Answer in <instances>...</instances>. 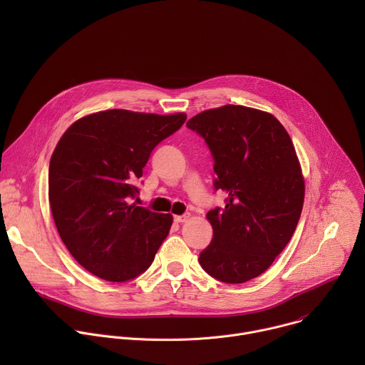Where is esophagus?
<instances>
[{
	"label": "esophagus",
	"instance_id": "obj_1",
	"mask_svg": "<svg viewBox=\"0 0 365 365\" xmlns=\"http://www.w3.org/2000/svg\"><path fill=\"white\" fill-rule=\"evenodd\" d=\"M187 215H175L173 217V220H175V222H178V224H182V222H185V221H187Z\"/></svg>",
	"mask_w": 365,
	"mask_h": 365
}]
</instances>
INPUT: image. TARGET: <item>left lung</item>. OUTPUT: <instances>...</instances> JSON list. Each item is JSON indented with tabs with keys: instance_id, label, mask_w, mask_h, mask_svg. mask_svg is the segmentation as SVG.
<instances>
[{
	"instance_id": "obj_1",
	"label": "left lung",
	"mask_w": 365,
	"mask_h": 365,
	"mask_svg": "<svg viewBox=\"0 0 365 365\" xmlns=\"http://www.w3.org/2000/svg\"><path fill=\"white\" fill-rule=\"evenodd\" d=\"M214 159L215 190L225 206L206 214L212 241L200 254L214 279L240 284L264 273L290 241L303 207L304 182L284 127L242 106L203 111L187 121Z\"/></svg>"
}]
</instances>
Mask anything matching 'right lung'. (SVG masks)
I'll return each mask as SVG.
<instances>
[{"label":"right lung","mask_w":365,"mask_h":365,"mask_svg":"<svg viewBox=\"0 0 365 365\" xmlns=\"http://www.w3.org/2000/svg\"><path fill=\"white\" fill-rule=\"evenodd\" d=\"M186 121L108 110L73 123L48 166V202L62 241L96 277L128 282L144 273L172 227L170 214L130 203L150 154Z\"/></svg>","instance_id":"1"}]
</instances>
